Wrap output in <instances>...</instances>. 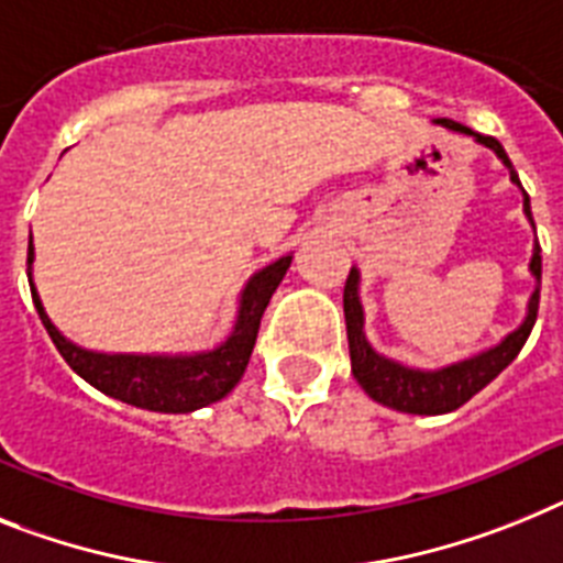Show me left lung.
Masks as SVG:
<instances>
[{
	"label": "left lung",
	"mask_w": 563,
	"mask_h": 563,
	"mask_svg": "<svg viewBox=\"0 0 563 563\" xmlns=\"http://www.w3.org/2000/svg\"><path fill=\"white\" fill-rule=\"evenodd\" d=\"M441 125L452 131H461V134L475 136L481 145L493 148L504 165L512 174L515 186H521V179L515 174L512 163H509L504 145L495 140V136L475 134L472 129L461 125L455 120H438ZM523 211L532 220L530 211V197L523 191ZM536 225V223H532ZM532 274L541 280V245H536V254H532L530 263ZM538 300H541V291L536 289L530 300V311H527V320H523L512 334L500 340L498 346L489 349V352L478 354V357H470V361H461L455 366H446L441 372H418L406 369L400 363L389 361L384 354H377L375 349L366 343L363 338V309L361 300H357V268H352L346 277V286H343V311H346V334H349V354H352V375L357 377V384L363 386V391L369 395L377 404L389 406V409H398V412L409 415H443L452 412L457 406H464L466 400L475 398L486 384H493L500 372L507 369L509 363L518 357V352L523 349L527 338H530L532 325L538 318Z\"/></svg>",
	"instance_id": "obj_1"
}]
</instances>
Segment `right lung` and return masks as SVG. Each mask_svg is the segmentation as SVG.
Returning <instances> with one entry per match:
<instances>
[{
  "mask_svg": "<svg viewBox=\"0 0 563 563\" xmlns=\"http://www.w3.org/2000/svg\"><path fill=\"white\" fill-rule=\"evenodd\" d=\"M31 263L33 249L27 245V266ZM289 263L291 257H280L277 263L254 274L249 286H245L243 300H240L238 325H234L231 338L225 340L223 346H217L214 352L191 354V357L85 352V349L74 346L70 340H65L63 334L56 332V325L51 323L45 309H42L40 295L33 289L31 274H27V283H31L33 306L40 311L42 325L48 329L51 340H54V346L65 357V363L82 380H88L93 389L122 400V404L151 409V412L179 415L214 404V400L225 398L238 386L245 366H249L254 343H257L263 311H266L274 289L280 286Z\"/></svg>",
  "mask_w": 563,
  "mask_h": 563,
  "instance_id": "right-lung-1",
  "label": "right lung"
}]
</instances>
